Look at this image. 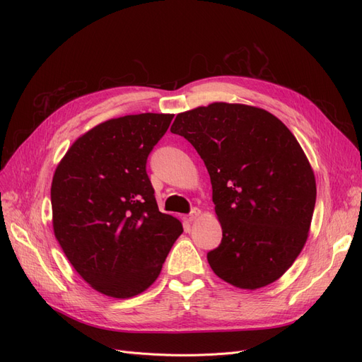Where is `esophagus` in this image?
Returning a JSON list of instances; mask_svg holds the SVG:
<instances>
[{
	"instance_id": "1",
	"label": "esophagus",
	"mask_w": 362,
	"mask_h": 362,
	"mask_svg": "<svg viewBox=\"0 0 362 362\" xmlns=\"http://www.w3.org/2000/svg\"><path fill=\"white\" fill-rule=\"evenodd\" d=\"M201 216V210L199 208H193V210L190 211V214L187 216V222H194L196 218H198Z\"/></svg>"
}]
</instances>
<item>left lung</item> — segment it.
<instances>
[{
	"label": "left lung",
	"mask_w": 362,
	"mask_h": 362,
	"mask_svg": "<svg viewBox=\"0 0 362 362\" xmlns=\"http://www.w3.org/2000/svg\"><path fill=\"white\" fill-rule=\"evenodd\" d=\"M210 173L222 243L206 254L216 275L257 290L279 279L308 238L315 205L311 164L291 131L272 113L213 103L177 115Z\"/></svg>",
	"instance_id": "obj_1"
}]
</instances>
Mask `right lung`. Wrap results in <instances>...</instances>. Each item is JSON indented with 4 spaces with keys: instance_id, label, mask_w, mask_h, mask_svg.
I'll return each mask as SVG.
<instances>
[{
    "instance_id": "right-lung-1",
    "label": "right lung",
    "mask_w": 362,
    "mask_h": 362,
    "mask_svg": "<svg viewBox=\"0 0 362 362\" xmlns=\"http://www.w3.org/2000/svg\"><path fill=\"white\" fill-rule=\"evenodd\" d=\"M173 115L105 120L76 139L54 172L52 228L64 255L92 288L128 299L158 278L182 233L158 210L146 160Z\"/></svg>"
}]
</instances>
